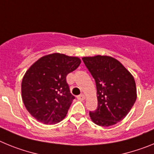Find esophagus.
I'll list each match as a JSON object with an SVG mask.
<instances>
[{
  "label": "esophagus",
  "mask_w": 154,
  "mask_h": 154,
  "mask_svg": "<svg viewBox=\"0 0 154 154\" xmlns=\"http://www.w3.org/2000/svg\"><path fill=\"white\" fill-rule=\"evenodd\" d=\"M77 99H78L79 100H84V99H85V95H84V94L82 93L81 95H79V96H77Z\"/></svg>",
  "instance_id": "obj_1"
}]
</instances>
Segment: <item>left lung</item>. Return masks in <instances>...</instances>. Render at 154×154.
<instances>
[{"label":"left lung","mask_w":154,"mask_h":154,"mask_svg":"<svg viewBox=\"0 0 154 154\" xmlns=\"http://www.w3.org/2000/svg\"><path fill=\"white\" fill-rule=\"evenodd\" d=\"M84 63L96 81L98 107L89 112L100 126H112L124 119L137 99L133 75L120 62L107 55L83 57Z\"/></svg>","instance_id":"left-lung-1"}]
</instances>
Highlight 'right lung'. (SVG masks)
<instances>
[{
    "label": "right lung",
    "instance_id": "add662e5",
    "mask_svg": "<svg viewBox=\"0 0 154 154\" xmlns=\"http://www.w3.org/2000/svg\"><path fill=\"white\" fill-rule=\"evenodd\" d=\"M80 64L79 57L52 53L42 56L30 66L21 82V97L34 118L51 125L66 116L75 99L66 76Z\"/></svg>",
    "mask_w": 154,
    "mask_h": 154
}]
</instances>
